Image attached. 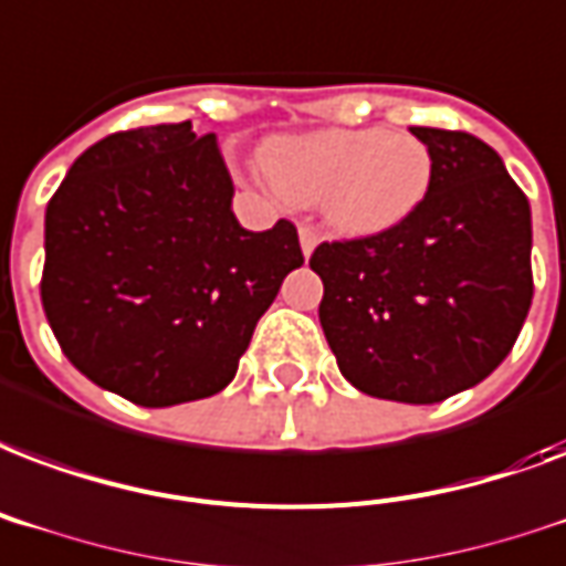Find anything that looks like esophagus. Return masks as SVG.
I'll return each instance as SVG.
<instances>
[{
  "mask_svg": "<svg viewBox=\"0 0 566 566\" xmlns=\"http://www.w3.org/2000/svg\"><path fill=\"white\" fill-rule=\"evenodd\" d=\"M298 241H301V253H304V256H310V253H313L318 244V232L313 227H301Z\"/></svg>",
  "mask_w": 566,
  "mask_h": 566,
  "instance_id": "1",
  "label": "esophagus"
}]
</instances>
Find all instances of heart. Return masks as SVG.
I'll return each mask as SVG.
<instances>
[{"instance_id":"heart-1","label":"heart","mask_w":566,"mask_h":566,"mask_svg":"<svg viewBox=\"0 0 566 566\" xmlns=\"http://www.w3.org/2000/svg\"><path fill=\"white\" fill-rule=\"evenodd\" d=\"M262 169L286 202L322 206L334 232L369 238L397 229L423 206L432 151L415 134L334 127L268 143Z\"/></svg>"}]
</instances>
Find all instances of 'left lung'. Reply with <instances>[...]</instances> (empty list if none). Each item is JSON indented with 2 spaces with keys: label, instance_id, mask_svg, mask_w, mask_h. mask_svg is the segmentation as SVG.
Segmentation results:
<instances>
[{
  "label": "left lung",
  "instance_id": "8db88e82",
  "mask_svg": "<svg viewBox=\"0 0 566 566\" xmlns=\"http://www.w3.org/2000/svg\"><path fill=\"white\" fill-rule=\"evenodd\" d=\"M432 151L423 206L397 229L318 244V322L369 397L432 406L507 358L531 295V206L483 139L411 127Z\"/></svg>",
  "mask_w": 566,
  "mask_h": 566
}]
</instances>
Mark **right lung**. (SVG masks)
<instances>
[{
    "label": "right lung",
    "mask_w": 566,
    "mask_h": 566,
    "mask_svg": "<svg viewBox=\"0 0 566 566\" xmlns=\"http://www.w3.org/2000/svg\"><path fill=\"white\" fill-rule=\"evenodd\" d=\"M218 137L190 122L101 139L44 218L41 301L65 358L146 409L218 394L289 271L298 232H250Z\"/></svg>",
    "instance_id": "1"
}]
</instances>
